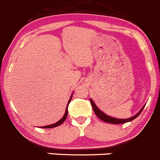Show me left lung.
<instances>
[{"label":"left lung","mask_w":160,"mask_h":160,"mask_svg":"<svg viewBox=\"0 0 160 160\" xmlns=\"http://www.w3.org/2000/svg\"><path fill=\"white\" fill-rule=\"evenodd\" d=\"M90 102H91V104H92V108H93L94 112H95V114H96L97 117H98L99 119H101L102 121H103V122H107V123H111V124H122V123H125V122H131V121H132L133 119H135L136 118H137L139 115H140V114H141V113L142 112L143 109H144V107H143V108L141 109V110H140V111H139L135 116H133V117L129 118H127V119H118V118H114L110 117V116H108V115H107V114H104L103 112L101 111V110L96 107V105H95V102L92 101V99H90Z\"/></svg>","instance_id":"left-lung-1"}]
</instances>
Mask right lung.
Instances as JSON below:
<instances>
[{
  "instance_id": "add662e5",
  "label": "right lung",
  "mask_w": 160,
  "mask_h": 160,
  "mask_svg": "<svg viewBox=\"0 0 160 160\" xmlns=\"http://www.w3.org/2000/svg\"><path fill=\"white\" fill-rule=\"evenodd\" d=\"M71 98H72V96H71V98H70L69 100H68V105H67V108H66V110H65V114H64L63 118H62L61 120L58 121V122H56V123L52 124V125H46V126H42V128H44V129H49V128H54V127H57V126H58V125H62V124L65 122V120L66 119V118H67V115H68V104H69L70 101H71Z\"/></svg>"
}]
</instances>
